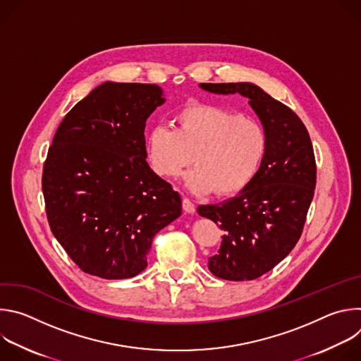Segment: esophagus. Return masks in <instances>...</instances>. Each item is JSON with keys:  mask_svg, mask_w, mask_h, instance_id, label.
Masks as SVG:
<instances>
[{"mask_svg": "<svg viewBox=\"0 0 361 361\" xmlns=\"http://www.w3.org/2000/svg\"><path fill=\"white\" fill-rule=\"evenodd\" d=\"M183 210L188 214H192L195 212V205L190 198H183Z\"/></svg>", "mask_w": 361, "mask_h": 361, "instance_id": "esophagus-1", "label": "esophagus"}]
</instances>
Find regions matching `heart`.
<instances>
[{"label":"heart","instance_id":"obj_1","mask_svg":"<svg viewBox=\"0 0 361 361\" xmlns=\"http://www.w3.org/2000/svg\"><path fill=\"white\" fill-rule=\"evenodd\" d=\"M176 128L154 126L145 138L151 169L161 177L184 176L197 194L220 195L243 190L259 170L267 148L263 127L252 118L212 104H191L174 116Z\"/></svg>","mask_w":361,"mask_h":361}]
</instances>
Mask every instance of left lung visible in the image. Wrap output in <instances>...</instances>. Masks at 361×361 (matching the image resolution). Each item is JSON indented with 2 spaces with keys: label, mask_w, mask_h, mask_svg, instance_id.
<instances>
[{
  "label": "left lung",
  "mask_w": 361,
  "mask_h": 361,
  "mask_svg": "<svg viewBox=\"0 0 361 361\" xmlns=\"http://www.w3.org/2000/svg\"><path fill=\"white\" fill-rule=\"evenodd\" d=\"M213 94H240L260 118L267 148L251 181L233 198L198 205L224 230L210 271L223 280H254L274 269L297 244L316 188L310 135L297 114L251 82L200 84Z\"/></svg>",
  "instance_id": "left-lung-1"
}]
</instances>
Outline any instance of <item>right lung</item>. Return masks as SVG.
<instances>
[{"label": "right lung", "instance_id": "obj_1", "mask_svg": "<svg viewBox=\"0 0 361 361\" xmlns=\"http://www.w3.org/2000/svg\"><path fill=\"white\" fill-rule=\"evenodd\" d=\"M164 101L156 84L107 81L57 128L42 170L45 212L84 273L137 276L154 235L181 216L180 194L145 161V121Z\"/></svg>", "mask_w": 361, "mask_h": 361}]
</instances>
